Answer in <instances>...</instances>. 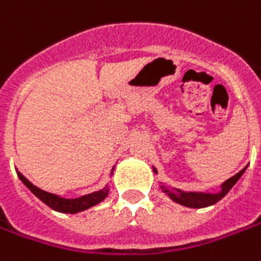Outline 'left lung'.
<instances>
[{
  "instance_id": "8db88e82",
  "label": "left lung",
  "mask_w": 261,
  "mask_h": 261,
  "mask_svg": "<svg viewBox=\"0 0 261 261\" xmlns=\"http://www.w3.org/2000/svg\"><path fill=\"white\" fill-rule=\"evenodd\" d=\"M247 167L241 169L237 174H234L233 177L227 178L226 181L223 182L221 186V191L217 192V194H206V192H184L181 190H177V188H173V190H168L164 186H161L163 191L169 196V198L173 200V202L181 204V206L191 207V208H203V207L213 206L217 202H219L221 199L225 196V195L229 192V191L233 188L236 182L239 181V178L241 177L245 172ZM154 173H157V169L153 168Z\"/></svg>"
}]
</instances>
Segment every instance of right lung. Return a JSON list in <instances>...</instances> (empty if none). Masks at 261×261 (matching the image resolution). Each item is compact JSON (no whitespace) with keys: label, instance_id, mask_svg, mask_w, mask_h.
Instances as JSON below:
<instances>
[{"label":"right lung","instance_id":"add662e5","mask_svg":"<svg viewBox=\"0 0 261 261\" xmlns=\"http://www.w3.org/2000/svg\"><path fill=\"white\" fill-rule=\"evenodd\" d=\"M112 171H114V169H112ZM16 172H17L18 178L24 182V186H25L36 198L40 199L43 203H46L47 206L50 207V208H53V210L59 211V213H65V214H75V213H80V211L88 210L90 207L96 206V204H98L100 202H102V200L107 198L108 192H110L108 186H106L102 190L92 192V194L84 195V196H80V198L66 199L62 198V196H59V195L50 194V192H47V191L40 190V188H38L36 186H34L25 176H22L18 171Z\"/></svg>","mask_w":261,"mask_h":261}]
</instances>
